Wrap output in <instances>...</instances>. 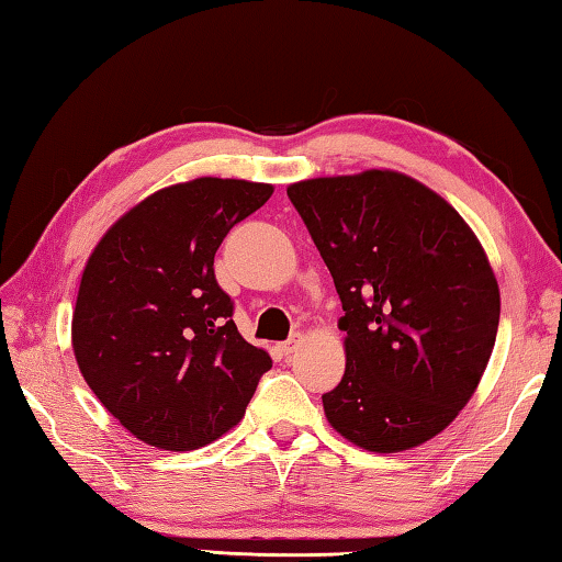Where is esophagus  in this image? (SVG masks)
Here are the masks:
<instances>
[{
    "label": "esophagus",
    "mask_w": 562,
    "mask_h": 562,
    "mask_svg": "<svg viewBox=\"0 0 562 562\" xmlns=\"http://www.w3.org/2000/svg\"><path fill=\"white\" fill-rule=\"evenodd\" d=\"M301 345H303V335H301V333H293V335L289 337V340L281 342V352H283V355H293L295 349H299Z\"/></svg>",
    "instance_id": "1"
}]
</instances>
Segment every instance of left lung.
Segmentation results:
<instances>
[{
    "instance_id": "obj_1",
    "label": "left lung",
    "mask_w": 562,
    "mask_h": 562,
    "mask_svg": "<svg viewBox=\"0 0 562 562\" xmlns=\"http://www.w3.org/2000/svg\"><path fill=\"white\" fill-rule=\"evenodd\" d=\"M285 193L345 311L327 423L369 452L423 446L468 406L494 349L499 283L477 235L436 190L389 168Z\"/></svg>"
}]
</instances>
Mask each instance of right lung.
Instances as JSON below:
<instances>
[{
	"label": "right lung",
	"instance_id": "right-lung-1",
	"mask_svg": "<svg viewBox=\"0 0 562 562\" xmlns=\"http://www.w3.org/2000/svg\"><path fill=\"white\" fill-rule=\"evenodd\" d=\"M271 193L210 176L161 188L85 263L72 352L100 404L146 446L186 452L222 438L271 369L267 349L239 335L215 279L222 239Z\"/></svg>",
	"mask_w": 562,
	"mask_h": 562
}]
</instances>
